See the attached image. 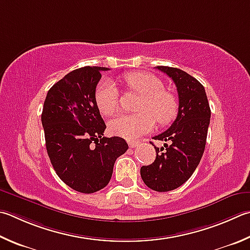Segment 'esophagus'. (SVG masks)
<instances>
[{
    "mask_svg": "<svg viewBox=\"0 0 250 250\" xmlns=\"http://www.w3.org/2000/svg\"><path fill=\"white\" fill-rule=\"evenodd\" d=\"M128 144H129V146H130L131 148H133V147H135V146H138L139 142H137V141H129Z\"/></svg>",
    "mask_w": 250,
    "mask_h": 250,
    "instance_id": "obj_1",
    "label": "esophagus"
}]
</instances>
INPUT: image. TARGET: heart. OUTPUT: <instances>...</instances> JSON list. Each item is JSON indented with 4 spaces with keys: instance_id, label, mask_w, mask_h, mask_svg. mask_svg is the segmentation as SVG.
I'll return each mask as SVG.
<instances>
[{
    "instance_id": "heart-1",
    "label": "heart",
    "mask_w": 250,
    "mask_h": 250,
    "mask_svg": "<svg viewBox=\"0 0 250 250\" xmlns=\"http://www.w3.org/2000/svg\"><path fill=\"white\" fill-rule=\"evenodd\" d=\"M131 89L143 96L137 115H120L109 122L113 133L125 139L134 140L148 133L157 124L169 122L176 112V99L164 90V85L155 75L147 72H132L125 76ZM95 102L103 115L110 116L119 105V92L111 81L99 82L95 92Z\"/></svg>"
}]
</instances>
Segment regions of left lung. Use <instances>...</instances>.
Returning <instances> with one entry per match:
<instances>
[{"instance_id": "8db88e82", "label": "left lung", "mask_w": 250, "mask_h": 250, "mask_svg": "<svg viewBox=\"0 0 250 250\" xmlns=\"http://www.w3.org/2000/svg\"><path fill=\"white\" fill-rule=\"evenodd\" d=\"M174 81L178 93L177 118L165 132L154 137L164 141L151 165L141 167L144 184L158 192L170 191L185 184L201 161L206 147L211 109L203 85L177 67L156 66Z\"/></svg>"}]
</instances>
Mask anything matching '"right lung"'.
Here are the masks:
<instances>
[{"mask_svg": "<svg viewBox=\"0 0 250 250\" xmlns=\"http://www.w3.org/2000/svg\"><path fill=\"white\" fill-rule=\"evenodd\" d=\"M102 66L66 74L47 94L42 122L50 162L63 183L83 193L105 188L118 157L129 148L119 137H103L106 125L95 102Z\"/></svg>", "mask_w": 250, "mask_h": 250, "instance_id": "right-lung-1", "label": "right lung"}]
</instances>
